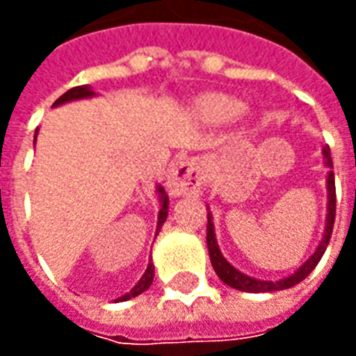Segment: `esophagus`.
<instances>
[{
  "instance_id": "obj_1",
  "label": "esophagus",
  "mask_w": 356,
  "mask_h": 356,
  "mask_svg": "<svg viewBox=\"0 0 356 356\" xmlns=\"http://www.w3.org/2000/svg\"><path fill=\"white\" fill-rule=\"evenodd\" d=\"M202 181H204V163L198 158H185L173 165L168 177V188L173 196H191L200 193Z\"/></svg>"
}]
</instances>
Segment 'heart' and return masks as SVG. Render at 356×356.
I'll return each instance as SVG.
<instances>
[{
    "mask_svg": "<svg viewBox=\"0 0 356 356\" xmlns=\"http://www.w3.org/2000/svg\"><path fill=\"white\" fill-rule=\"evenodd\" d=\"M196 110L208 124H229L240 116L244 104L231 95L208 93L198 99Z\"/></svg>",
    "mask_w": 356,
    "mask_h": 356,
    "instance_id": "1",
    "label": "heart"
}]
</instances>
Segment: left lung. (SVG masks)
Wrapping results in <instances>:
<instances>
[{
    "label": "left lung",
    "mask_w": 356,
    "mask_h": 356,
    "mask_svg": "<svg viewBox=\"0 0 356 356\" xmlns=\"http://www.w3.org/2000/svg\"><path fill=\"white\" fill-rule=\"evenodd\" d=\"M322 156H324V165L328 168V179H326V186H328V216H326V229H324V234H322V240L318 248L314 250V254L307 259L301 267L293 273V275L286 276V278H280V280H259V278H252V276L240 273L238 268H234L231 263L227 261L221 254V250L217 246L216 232H213V221H211V213H208V234H206V240H208V250H209V259H211V265L216 268L217 276L223 280L227 286L231 288H236L240 291H250V293H263V291H280L288 290L291 286H296L301 280H305L307 276L311 275L321 257L326 252V246H328L330 236H332V229H334V221H336V181H334V162H332V154H330V147L322 148Z\"/></svg>",
    "instance_id": "1"
}]
</instances>
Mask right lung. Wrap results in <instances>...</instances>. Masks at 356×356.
Instances as JSON below:
<instances>
[{
	"mask_svg": "<svg viewBox=\"0 0 356 356\" xmlns=\"http://www.w3.org/2000/svg\"><path fill=\"white\" fill-rule=\"evenodd\" d=\"M93 95L95 91L89 88V86H78V88L68 89L65 95H60L53 106H58V104H65V102H70V101H78V99H89V97H93ZM35 135H38V131H35ZM34 143H35V137H34ZM158 194H160V204H162V208H160V211H158V229H156V234H158L160 227H162L163 221H165V217H168V204H170V198H168V194H165V191H163L162 186H158ZM152 280H154V265H152V263H148L145 275L140 276V280L135 284V288H133L129 293H125V296H122V298H118L116 301H127V299L137 298L139 293H143V291L150 288Z\"/></svg>",
	"mask_w": 356,
	"mask_h": 356,
	"instance_id": "obj_1",
	"label": "right lung"
}]
</instances>
